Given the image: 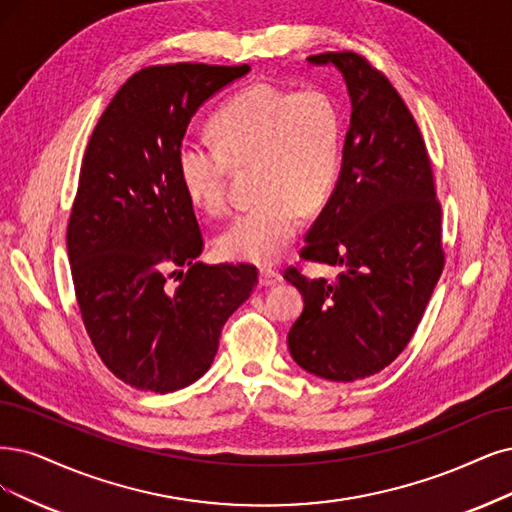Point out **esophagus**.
<instances>
[{
	"instance_id": "obj_1",
	"label": "esophagus",
	"mask_w": 512,
	"mask_h": 512,
	"mask_svg": "<svg viewBox=\"0 0 512 512\" xmlns=\"http://www.w3.org/2000/svg\"><path fill=\"white\" fill-rule=\"evenodd\" d=\"M280 278H282V276H280L276 270H272V268H261V272H259V285H261V287H274V285H278Z\"/></svg>"
}]
</instances>
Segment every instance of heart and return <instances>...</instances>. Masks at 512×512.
Here are the masks:
<instances>
[{"instance_id": "heart-1", "label": "heart", "mask_w": 512, "mask_h": 512, "mask_svg": "<svg viewBox=\"0 0 512 512\" xmlns=\"http://www.w3.org/2000/svg\"><path fill=\"white\" fill-rule=\"evenodd\" d=\"M211 141H183L177 154L187 198L206 215L227 211L234 170L253 166L261 198L219 236L234 261L272 263L299 234L304 213L331 198L342 170V113L320 88L257 82L232 94L211 118Z\"/></svg>"}]
</instances>
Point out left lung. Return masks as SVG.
Wrapping results in <instances>:
<instances>
[{
	"label": "left lung",
	"instance_id": "obj_1",
	"mask_svg": "<svg viewBox=\"0 0 512 512\" xmlns=\"http://www.w3.org/2000/svg\"><path fill=\"white\" fill-rule=\"evenodd\" d=\"M308 61L344 73L352 118L339 181L299 257L344 272L285 270L306 299L287 342L301 369L354 382L388 367L420 325L445 266L441 202L422 132L386 75L352 50Z\"/></svg>",
	"mask_w": 512,
	"mask_h": 512
}]
</instances>
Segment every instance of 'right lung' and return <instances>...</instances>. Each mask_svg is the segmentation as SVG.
<instances>
[{"label":"right lung","instance_id":"obj_1","mask_svg":"<svg viewBox=\"0 0 512 512\" xmlns=\"http://www.w3.org/2000/svg\"><path fill=\"white\" fill-rule=\"evenodd\" d=\"M249 69L145 67L88 141L67 225L73 289L103 365L137 390L194 384L213 365L227 318L257 287L249 263L196 261L204 238L177 166L196 109Z\"/></svg>","mask_w":512,"mask_h":512}]
</instances>
